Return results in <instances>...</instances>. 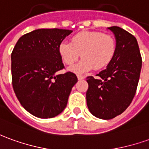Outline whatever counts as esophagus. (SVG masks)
Listing matches in <instances>:
<instances>
[{"label": "esophagus", "instance_id": "1", "mask_svg": "<svg viewBox=\"0 0 149 149\" xmlns=\"http://www.w3.org/2000/svg\"><path fill=\"white\" fill-rule=\"evenodd\" d=\"M77 78H78V80H83V79H85V77L84 76H81V75H77Z\"/></svg>", "mask_w": 149, "mask_h": 149}]
</instances>
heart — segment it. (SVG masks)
Listing matches in <instances>:
<instances>
[{
    "label": "heart",
    "mask_w": 149,
    "mask_h": 149,
    "mask_svg": "<svg viewBox=\"0 0 149 149\" xmlns=\"http://www.w3.org/2000/svg\"><path fill=\"white\" fill-rule=\"evenodd\" d=\"M116 51L113 36L97 31H83L75 35L71 42L64 41L59 46V53L64 64L72 65L80 56L81 60L70 69L84 73L91 69H102L111 63Z\"/></svg>",
    "instance_id": "1"
}]
</instances>
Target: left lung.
Returning a JSON list of instances; mask_svg holds the SVG:
<instances>
[{"label": "left lung", "instance_id": "left-lung-1", "mask_svg": "<svg viewBox=\"0 0 149 149\" xmlns=\"http://www.w3.org/2000/svg\"><path fill=\"white\" fill-rule=\"evenodd\" d=\"M116 40V51L107 68L97 74L99 79L87 77V107L90 113L102 119L121 114L135 96L140 79L142 59L136 38L118 26L108 27Z\"/></svg>", "mask_w": 149, "mask_h": 149}]
</instances>
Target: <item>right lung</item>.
Here are the masks:
<instances>
[{
    "label": "right lung",
    "mask_w": 149,
    "mask_h": 149,
    "mask_svg": "<svg viewBox=\"0 0 149 149\" xmlns=\"http://www.w3.org/2000/svg\"><path fill=\"white\" fill-rule=\"evenodd\" d=\"M72 31L38 29L22 35L11 54L13 90L21 105L36 117L53 118L67 106L77 82L71 72L56 74L64 68L59 46Z\"/></svg>",
    "instance_id": "add662e5"
}]
</instances>
